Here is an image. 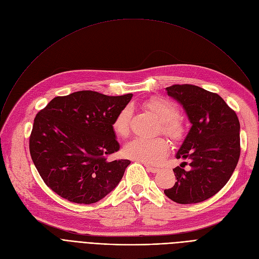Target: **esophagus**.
Segmentation results:
<instances>
[{
  "instance_id": "obj_1",
  "label": "esophagus",
  "mask_w": 259,
  "mask_h": 259,
  "mask_svg": "<svg viewBox=\"0 0 259 259\" xmlns=\"http://www.w3.org/2000/svg\"><path fill=\"white\" fill-rule=\"evenodd\" d=\"M146 168H147V170H148L149 172H151V173H157V172L159 171L158 168H155V167H152V166H149V165H146Z\"/></svg>"
}]
</instances>
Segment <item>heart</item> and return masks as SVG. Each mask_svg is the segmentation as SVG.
<instances>
[{
  "label": "heart",
  "instance_id": "b5f03b06",
  "mask_svg": "<svg viewBox=\"0 0 259 259\" xmlns=\"http://www.w3.org/2000/svg\"><path fill=\"white\" fill-rule=\"evenodd\" d=\"M143 107L156 115L161 120V132L168 138L179 141L185 134L183 121L179 117V108L176 105L161 98H153L145 101ZM132 109L126 106L115 115L112 121L114 133L120 138H125L130 131ZM168 151V143L161 138L145 139L135 138L128 142L124 148L125 155L129 158L139 160L145 164L155 165L160 161Z\"/></svg>",
  "mask_w": 259,
  "mask_h": 259
}]
</instances>
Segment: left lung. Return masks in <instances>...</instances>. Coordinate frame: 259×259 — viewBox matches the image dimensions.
Segmentation results:
<instances>
[{"label": "left lung", "mask_w": 259, "mask_h": 259, "mask_svg": "<svg viewBox=\"0 0 259 259\" xmlns=\"http://www.w3.org/2000/svg\"><path fill=\"white\" fill-rule=\"evenodd\" d=\"M168 95L180 102L192 124L176 158L174 186L165 194L178 203H196L215 195L233 174L240 155L238 117L217 93L195 85H172Z\"/></svg>", "instance_id": "8db88e82"}]
</instances>
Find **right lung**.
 <instances>
[{
  "mask_svg": "<svg viewBox=\"0 0 259 259\" xmlns=\"http://www.w3.org/2000/svg\"><path fill=\"white\" fill-rule=\"evenodd\" d=\"M132 93L109 97L83 90L57 97L32 126L29 150L44 183L61 197L94 203L118 185L129 159L108 160L119 150L112 121Z\"/></svg>",
  "mask_w": 259,
  "mask_h": 259,
  "instance_id": "obj_1",
  "label": "right lung"
}]
</instances>
